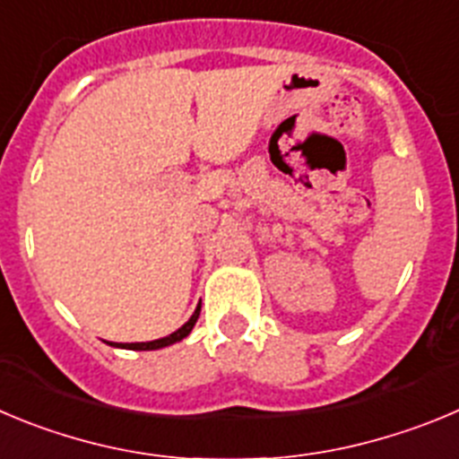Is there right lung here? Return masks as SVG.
<instances>
[{
	"label": "right lung",
	"instance_id": "add662e5",
	"mask_svg": "<svg viewBox=\"0 0 459 459\" xmlns=\"http://www.w3.org/2000/svg\"><path fill=\"white\" fill-rule=\"evenodd\" d=\"M197 316H200V307H197L195 312H193V316L188 318L186 323H184L182 327H179L178 332H172V334L163 336V339H157V342H147V343H120V348H129V351H157V348H166L170 346V343H178L182 342L184 336L191 334L193 325H195ZM111 346H116V343H111Z\"/></svg>",
	"mask_w": 459,
	"mask_h": 459
}]
</instances>
